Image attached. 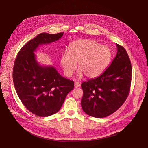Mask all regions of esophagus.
Wrapping results in <instances>:
<instances>
[{"label":"esophagus","instance_id":"1","mask_svg":"<svg viewBox=\"0 0 148 148\" xmlns=\"http://www.w3.org/2000/svg\"><path fill=\"white\" fill-rule=\"evenodd\" d=\"M80 83L79 82H75V83H74V87L75 88H77V87H79L80 86Z\"/></svg>","mask_w":148,"mask_h":148}]
</instances>
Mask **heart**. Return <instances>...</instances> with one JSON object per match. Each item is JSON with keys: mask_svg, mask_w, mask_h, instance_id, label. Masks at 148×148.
I'll use <instances>...</instances> for the list:
<instances>
[{"mask_svg": "<svg viewBox=\"0 0 148 148\" xmlns=\"http://www.w3.org/2000/svg\"><path fill=\"white\" fill-rule=\"evenodd\" d=\"M112 56L110 47L102 46L95 40L80 39L70 45L69 51L62 53L60 63L67 77L73 75L78 62V76L81 78L84 75L88 78H94L106 70Z\"/></svg>", "mask_w": 148, "mask_h": 148, "instance_id": "1", "label": "heart"}]
</instances>
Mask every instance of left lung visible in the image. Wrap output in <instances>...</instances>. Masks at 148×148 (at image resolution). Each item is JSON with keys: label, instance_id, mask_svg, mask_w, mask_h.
Masks as SVG:
<instances>
[{"label": "left lung", "instance_id": "8db88e82", "mask_svg": "<svg viewBox=\"0 0 148 148\" xmlns=\"http://www.w3.org/2000/svg\"><path fill=\"white\" fill-rule=\"evenodd\" d=\"M117 53L110 66L99 77L81 84V107L87 115L104 118L116 111L127 98L132 66L125 49L116 44Z\"/></svg>", "mask_w": 148, "mask_h": 148}]
</instances>
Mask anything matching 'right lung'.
I'll use <instances>...</instances> for the list:
<instances>
[{"label":"right lung","mask_w":148,"mask_h":148,"mask_svg":"<svg viewBox=\"0 0 148 148\" xmlns=\"http://www.w3.org/2000/svg\"><path fill=\"white\" fill-rule=\"evenodd\" d=\"M64 33H42L24 45L16 58L13 79L20 101L32 113L49 116L61 108L74 81L61 76L52 66H41L34 53L39 46L58 40Z\"/></svg>","instance_id":"right-lung-1"}]
</instances>
